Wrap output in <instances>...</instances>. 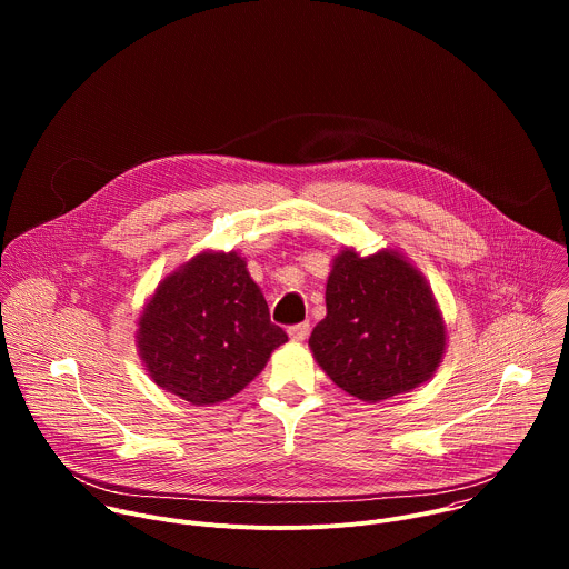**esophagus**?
Segmentation results:
<instances>
[{
	"label": "esophagus",
	"instance_id": "esophagus-1",
	"mask_svg": "<svg viewBox=\"0 0 569 569\" xmlns=\"http://www.w3.org/2000/svg\"><path fill=\"white\" fill-rule=\"evenodd\" d=\"M308 333H310V323H308V321L292 323V327L288 329V336H290V340H295V342H303V340L308 338Z\"/></svg>",
	"mask_w": 569,
	"mask_h": 569
}]
</instances>
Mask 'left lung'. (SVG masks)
Masks as SVG:
<instances>
[{"label":"left lung","mask_w":569,"mask_h":569,"mask_svg":"<svg viewBox=\"0 0 569 569\" xmlns=\"http://www.w3.org/2000/svg\"><path fill=\"white\" fill-rule=\"evenodd\" d=\"M329 378L360 400H385L439 367L446 327L423 277L396 252H342L327 283V317L308 340Z\"/></svg>","instance_id":"obj_1"}]
</instances>
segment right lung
<instances>
[{"label": "right lung", "mask_w": 569, "mask_h": 569, "mask_svg": "<svg viewBox=\"0 0 569 569\" xmlns=\"http://www.w3.org/2000/svg\"><path fill=\"white\" fill-rule=\"evenodd\" d=\"M152 380L193 405L231 398L288 340L236 252L198 254L161 283L139 319Z\"/></svg>", "instance_id": "right-lung-1"}]
</instances>
